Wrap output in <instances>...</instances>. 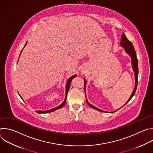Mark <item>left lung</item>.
Masks as SVG:
<instances>
[{"label":"left lung","mask_w":153,"mask_h":153,"mask_svg":"<svg viewBox=\"0 0 153 153\" xmlns=\"http://www.w3.org/2000/svg\"><path fill=\"white\" fill-rule=\"evenodd\" d=\"M120 46H122V47H123L125 48V52L131 57V60H132V62H131V64H132V67H133V71L134 72V74H135V87H134V89L133 91V93L131 94V95L130 97L129 98L128 100L126 102V103L125 105H126L131 99H132V97L134 96V95L135 94V93H136V89H137V81H138V74H139V70H138V60H137V56H136V51L134 50V48L132 44V43L125 36V34H122V38H121V40H120ZM84 82H85V85H84V87L85 86V82H86V80H85L84 79ZM86 103L87 104H88L90 107L94 108V109H96V110L99 111H103V112H105L102 110H99V109H98L97 108L93 106L92 105H91L88 102V100H87V99H86ZM123 105V106H124ZM122 106V107H123ZM115 112V111H114ZM114 112H111V113H114Z\"/></svg>","instance_id":"1"}]
</instances>
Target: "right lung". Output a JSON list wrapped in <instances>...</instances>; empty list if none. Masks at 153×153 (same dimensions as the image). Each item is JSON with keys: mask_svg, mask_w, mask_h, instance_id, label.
<instances>
[{"mask_svg": "<svg viewBox=\"0 0 153 153\" xmlns=\"http://www.w3.org/2000/svg\"><path fill=\"white\" fill-rule=\"evenodd\" d=\"M26 45H27V43H26ZM76 77V75H74V76H73L70 77L69 78V79L68 80L67 83V85H66V88H67V93H68V90H69V88H70V85H71V83L72 80H73L74 77ZM67 96V95L66 96V97H65V99L64 101L63 102V103H61V104H60L59 106H58L57 107L54 108H53V109H51V110H48V111H40V110H39V111H37V113H40V114H42V113H51V112H53V111H56V110H58V109L61 108L62 107H63V106L65 105V102H66Z\"/></svg>", "mask_w": 153, "mask_h": 153, "instance_id": "obj_1", "label": "right lung"}]
</instances>
